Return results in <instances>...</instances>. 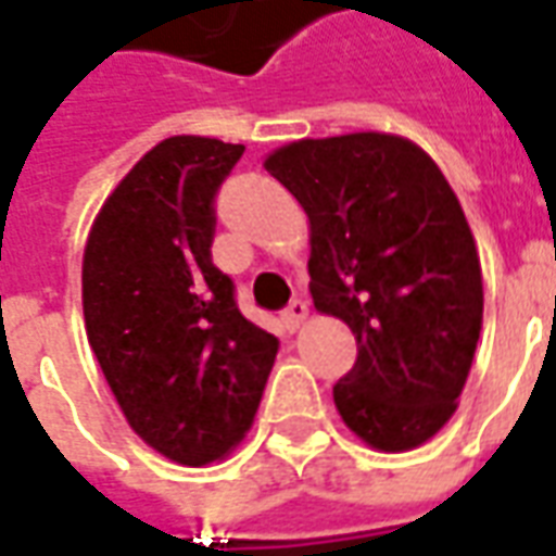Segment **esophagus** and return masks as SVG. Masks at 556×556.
Instances as JSON below:
<instances>
[{
    "label": "esophagus",
    "mask_w": 556,
    "mask_h": 556,
    "mask_svg": "<svg viewBox=\"0 0 556 556\" xmlns=\"http://www.w3.org/2000/svg\"><path fill=\"white\" fill-rule=\"evenodd\" d=\"M281 317H285L287 329H299V326L305 323V317H308V302H305V299H293Z\"/></svg>",
    "instance_id": "1"
}]
</instances>
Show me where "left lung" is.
I'll return each instance as SVG.
<instances>
[{
	"label": "left lung",
	"instance_id": "1",
	"mask_svg": "<svg viewBox=\"0 0 556 556\" xmlns=\"http://www.w3.org/2000/svg\"><path fill=\"white\" fill-rule=\"evenodd\" d=\"M311 222L314 308L356 334L332 386L374 448L422 446L448 422L482 329V269L446 176L395 134L299 140L266 159Z\"/></svg>",
	"mask_w": 556,
	"mask_h": 556
}]
</instances>
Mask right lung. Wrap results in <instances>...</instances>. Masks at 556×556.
I'll return each mask as SVG.
<instances>
[{
	"instance_id": "add662e5",
	"label": "right lung",
	"mask_w": 556,
	"mask_h": 556,
	"mask_svg": "<svg viewBox=\"0 0 556 556\" xmlns=\"http://www.w3.org/2000/svg\"><path fill=\"white\" fill-rule=\"evenodd\" d=\"M242 152L212 137L161 140L110 194L83 254L89 348L128 425L188 467L245 437L278 353L212 263L215 197Z\"/></svg>"
}]
</instances>
